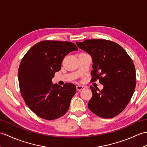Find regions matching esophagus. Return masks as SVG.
<instances>
[{
    "label": "esophagus",
    "mask_w": 147,
    "mask_h": 147,
    "mask_svg": "<svg viewBox=\"0 0 147 147\" xmlns=\"http://www.w3.org/2000/svg\"><path fill=\"white\" fill-rule=\"evenodd\" d=\"M85 87L82 85H77L76 86V90L77 91H81V90H82Z\"/></svg>",
    "instance_id": "34e87169"
}]
</instances>
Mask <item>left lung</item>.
I'll list each match as a JSON object with an SVG mask.
<instances>
[{
    "label": "left lung",
    "mask_w": 147,
    "mask_h": 147,
    "mask_svg": "<svg viewBox=\"0 0 147 147\" xmlns=\"http://www.w3.org/2000/svg\"><path fill=\"white\" fill-rule=\"evenodd\" d=\"M92 57V82L104 85L101 91L90 86L92 97L88 107L103 118H112L123 111L135 92V65L124 49L117 43L102 39L76 42Z\"/></svg>",
    "instance_id": "8db88e82"
}]
</instances>
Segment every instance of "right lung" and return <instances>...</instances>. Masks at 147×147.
Returning <instances> with one entry per match:
<instances>
[{
	"mask_svg": "<svg viewBox=\"0 0 147 147\" xmlns=\"http://www.w3.org/2000/svg\"><path fill=\"white\" fill-rule=\"evenodd\" d=\"M78 50L73 43L45 40L33 45L22 59L18 69L21 95L28 107L40 117L54 120L68 111L76 86L54 85L52 79L61 69L65 56Z\"/></svg>",
	"mask_w": 147,
	"mask_h": 147,
	"instance_id": "right-lung-1",
	"label": "right lung"
}]
</instances>
